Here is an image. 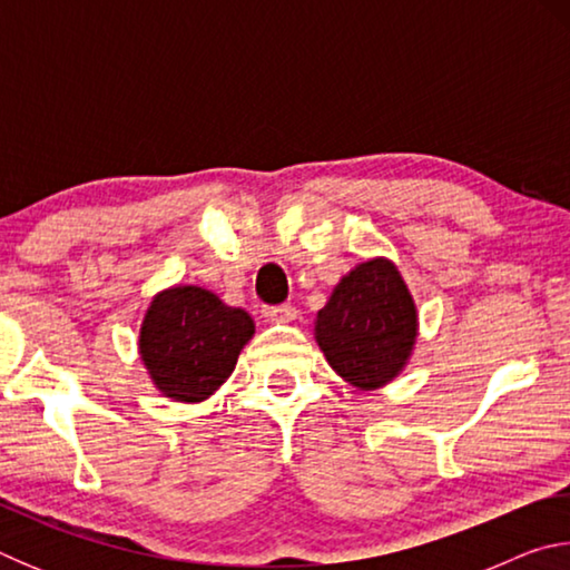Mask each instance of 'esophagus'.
Wrapping results in <instances>:
<instances>
[{
    "mask_svg": "<svg viewBox=\"0 0 570 570\" xmlns=\"http://www.w3.org/2000/svg\"><path fill=\"white\" fill-rule=\"evenodd\" d=\"M264 320L274 324H292L296 320V306L282 304V306H264Z\"/></svg>",
    "mask_w": 570,
    "mask_h": 570,
    "instance_id": "obj_1",
    "label": "esophagus"
}]
</instances>
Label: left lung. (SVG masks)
Here are the masks:
<instances>
[{
  "label": "left lung",
  "mask_w": 570,
  "mask_h": 570,
  "mask_svg": "<svg viewBox=\"0 0 570 570\" xmlns=\"http://www.w3.org/2000/svg\"><path fill=\"white\" fill-rule=\"evenodd\" d=\"M420 334L417 304L394 262L366 258L340 278L314 320V340L340 377L362 392L397 380Z\"/></svg>",
  "instance_id": "1"
}]
</instances>
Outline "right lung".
<instances>
[{
  "label": "right lung",
  "instance_id": "right-lung-1",
  "mask_svg": "<svg viewBox=\"0 0 570 570\" xmlns=\"http://www.w3.org/2000/svg\"><path fill=\"white\" fill-rule=\"evenodd\" d=\"M254 332L244 308L224 304L204 286L176 284L150 298L138 354L163 397L196 404L230 377Z\"/></svg>",
  "mask_w": 570,
  "mask_h": 570
}]
</instances>
